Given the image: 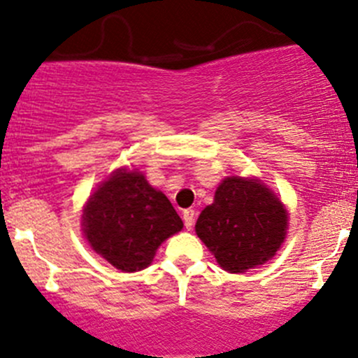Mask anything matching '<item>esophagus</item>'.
I'll return each instance as SVG.
<instances>
[{
    "label": "esophagus",
    "mask_w": 358,
    "mask_h": 358,
    "mask_svg": "<svg viewBox=\"0 0 358 358\" xmlns=\"http://www.w3.org/2000/svg\"><path fill=\"white\" fill-rule=\"evenodd\" d=\"M183 223H185L187 229L194 228V223H195V210L194 209L183 210Z\"/></svg>",
    "instance_id": "obj_1"
}]
</instances>
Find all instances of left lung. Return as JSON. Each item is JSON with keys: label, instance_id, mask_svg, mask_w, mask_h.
<instances>
[{"label": "left lung", "instance_id": "8db88e82", "mask_svg": "<svg viewBox=\"0 0 358 358\" xmlns=\"http://www.w3.org/2000/svg\"><path fill=\"white\" fill-rule=\"evenodd\" d=\"M288 213L259 180L231 176L217 187L214 202L199 216L195 231L229 273L269 261L283 243Z\"/></svg>", "mask_w": 358, "mask_h": 358}]
</instances>
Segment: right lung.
Segmentation results:
<instances>
[{
  "instance_id": "obj_1",
  "label": "right lung",
  "mask_w": 358,
  "mask_h": 358,
  "mask_svg": "<svg viewBox=\"0 0 358 358\" xmlns=\"http://www.w3.org/2000/svg\"><path fill=\"white\" fill-rule=\"evenodd\" d=\"M82 220L90 247L125 273L148 268L156 248L183 228L163 192L122 169L90 195Z\"/></svg>"
}]
</instances>
